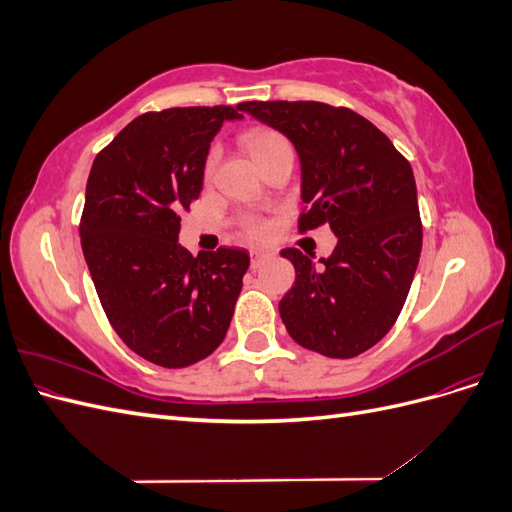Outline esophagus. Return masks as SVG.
Returning a JSON list of instances; mask_svg holds the SVG:
<instances>
[{"instance_id": "1", "label": "esophagus", "mask_w": 512, "mask_h": 512, "mask_svg": "<svg viewBox=\"0 0 512 512\" xmlns=\"http://www.w3.org/2000/svg\"><path fill=\"white\" fill-rule=\"evenodd\" d=\"M250 258H252V269H258L260 265H265V260L269 258V254L252 250V252H250Z\"/></svg>"}]
</instances>
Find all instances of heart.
Returning <instances> with one entry per match:
<instances>
[{"label": "heart", "mask_w": 512, "mask_h": 512, "mask_svg": "<svg viewBox=\"0 0 512 512\" xmlns=\"http://www.w3.org/2000/svg\"><path fill=\"white\" fill-rule=\"evenodd\" d=\"M243 141L254 156L256 164L269 160L271 156H275V153H280V151H292V145L288 138L273 128H254L245 134ZM215 164H218V151L211 149L207 160H205V170H203L205 179H211ZM239 226L243 230V235L250 237L252 241H265L271 237V232H273V222L267 218H260V215H243V218L239 220Z\"/></svg>", "instance_id": "heart-1"}]
</instances>
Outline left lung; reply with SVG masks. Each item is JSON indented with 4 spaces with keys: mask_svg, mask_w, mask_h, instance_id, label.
<instances>
[{
    "mask_svg": "<svg viewBox=\"0 0 512 512\" xmlns=\"http://www.w3.org/2000/svg\"><path fill=\"white\" fill-rule=\"evenodd\" d=\"M239 108L286 134L299 153V232L329 224L337 237L318 267L297 247L282 250L297 273L280 301L286 331L307 350L352 359L391 331L421 258L410 162L346 106L252 100Z\"/></svg>",
    "mask_w": 512,
    "mask_h": 512,
    "instance_id": "obj_1",
    "label": "left lung"
}]
</instances>
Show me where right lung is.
<instances>
[{"label": "right lung", "instance_id": "add662e5", "mask_svg": "<svg viewBox=\"0 0 512 512\" xmlns=\"http://www.w3.org/2000/svg\"><path fill=\"white\" fill-rule=\"evenodd\" d=\"M239 106H177L128 123L94 160L81 245L108 322L160 367H188L218 348L250 267L245 250L192 256L177 243L181 211L203 190L211 138Z\"/></svg>", "mask_w": 512, "mask_h": 512}]
</instances>
